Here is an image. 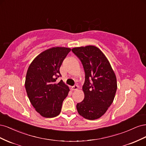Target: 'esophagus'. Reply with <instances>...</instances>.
<instances>
[{
	"label": "esophagus",
	"instance_id": "obj_1",
	"mask_svg": "<svg viewBox=\"0 0 146 146\" xmlns=\"http://www.w3.org/2000/svg\"><path fill=\"white\" fill-rule=\"evenodd\" d=\"M71 88H72V90H74V91L77 90L78 89V85H74Z\"/></svg>",
	"mask_w": 146,
	"mask_h": 146
}]
</instances>
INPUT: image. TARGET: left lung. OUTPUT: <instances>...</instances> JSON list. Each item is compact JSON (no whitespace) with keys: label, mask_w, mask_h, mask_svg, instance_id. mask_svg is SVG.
Here are the masks:
<instances>
[{"label":"left lung","mask_w":146,"mask_h":146,"mask_svg":"<svg viewBox=\"0 0 146 146\" xmlns=\"http://www.w3.org/2000/svg\"><path fill=\"white\" fill-rule=\"evenodd\" d=\"M72 51L82 61L85 73L82 87L85 98L77 104V111L84 118L95 120L104 115L114 100L117 90L115 73L98 47H78Z\"/></svg>","instance_id":"left-lung-1"}]
</instances>
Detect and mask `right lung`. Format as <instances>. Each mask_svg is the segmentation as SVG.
<instances>
[{
	"mask_svg": "<svg viewBox=\"0 0 146 146\" xmlns=\"http://www.w3.org/2000/svg\"><path fill=\"white\" fill-rule=\"evenodd\" d=\"M71 48L53 47L42 52L32 61L26 74L25 87L35 110L42 117L50 118L61 112L69 88L62 81L57 83L60 66Z\"/></svg>",
	"mask_w": 146,
	"mask_h": 146,
	"instance_id": "obj_1",
	"label": "right lung"
}]
</instances>
